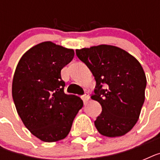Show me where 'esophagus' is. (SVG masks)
Returning <instances> with one entry per match:
<instances>
[{"label":"esophagus","mask_w":160,"mask_h":160,"mask_svg":"<svg viewBox=\"0 0 160 160\" xmlns=\"http://www.w3.org/2000/svg\"><path fill=\"white\" fill-rule=\"evenodd\" d=\"M81 98H82V100H83V101H84V103H85L88 100H89V95L85 93V95H83L82 96H81Z\"/></svg>","instance_id":"1"}]
</instances>
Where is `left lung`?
<instances>
[{
    "mask_svg": "<svg viewBox=\"0 0 160 160\" xmlns=\"http://www.w3.org/2000/svg\"><path fill=\"white\" fill-rule=\"evenodd\" d=\"M75 52L96 81L91 99L102 107L95 121L96 129L106 137L124 135L137 123L144 102L147 80L140 63L123 49L109 45Z\"/></svg>",
    "mask_w": 160,
    "mask_h": 160,
    "instance_id": "obj_1",
    "label": "left lung"
}]
</instances>
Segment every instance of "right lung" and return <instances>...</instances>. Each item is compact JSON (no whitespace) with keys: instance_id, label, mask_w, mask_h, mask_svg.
<instances>
[{"instance_id":"right-lung-1","label":"right lung","mask_w":160,"mask_h":160,"mask_svg":"<svg viewBox=\"0 0 160 160\" xmlns=\"http://www.w3.org/2000/svg\"><path fill=\"white\" fill-rule=\"evenodd\" d=\"M73 49L45 41L19 60L12 80V97L19 116L31 134L44 142L65 139L83 101L64 92L60 71L72 60Z\"/></svg>"}]
</instances>
